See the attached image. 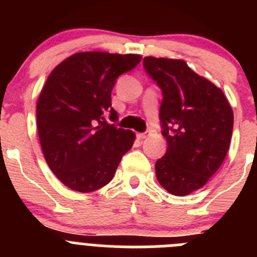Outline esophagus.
<instances>
[{
  "label": "esophagus",
  "mask_w": 257,
  "mask_h": 257,
  "mask_svg": "<svg viewBox=\"0 0 257 257\" xmlns=\"http://www.w3.org/2000/svg\"><path fill=\"white\" fill-rule=\"evenodd\" d=\"M149 135H151V133H149V131H145V133L136 134V138H138L139 140H144V139H147Z\"/></svg>",
  "instance_id": "obj_1"
}]
</instances>
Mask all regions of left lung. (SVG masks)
I'll return each mask as SVG.
<instances>
[{"mask_svg": "<svg viewBox=\"0 0 257 257\" xmlns=\"http://www.w3.org/2000/svg\"><path fill=\"white\" fill-rule=\"evenodd\" d=\"M143 65L163 95L160 121L167 151L156 162V176L169 193L187 196L203 187L225 160L233 110L221 88L184 60L147 56Z\"/></svg>", "mask_w": 257, "mask_h": 257, "instance_id": "1", "label": "left lung"}]
</instances>
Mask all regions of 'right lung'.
<instances>
[{"instance_id": "add662e5", "label": "right lung", "mask_w": 257, "mask_h": 257, "mask_svg": "<svg viewBox=\"0 0 257 257\" xmlns=\"http://www.w3.org/2000/svg\"><path fill=\"white\" fill-rule=\"evenodd\" d=\"M142 60L136 54L90 51L69 56L52 70L37 101V130L45 160L70 189L90 193L112 180L135 134L106 123L118 115L112 90Z\"/></svg>"}]
</instances>
